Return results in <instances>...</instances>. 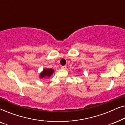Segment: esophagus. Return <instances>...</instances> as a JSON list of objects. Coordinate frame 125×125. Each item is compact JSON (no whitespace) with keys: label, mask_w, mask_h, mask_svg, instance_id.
Instances as JSON below:
<instances>
[{"label":"esophagus","mask_w":125,"mask_h":125,"mask_svg":"<svg viewBox=\"0 0 125 125\" xmlns=\"http://www.w3.org/2000/svg\"><path fill=\"white\" fill-rule=\"evenodd\" d=\"M61 69H66V65H64L61 66Z\"/></svg>","instance_id":"obj_1"}]
</instances>
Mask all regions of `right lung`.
Segmentation results:
<instances>
[{"label":"right lung","instance_id":"obj_1","mask_svg":"<svg viewBox=\"0 0 125 125\" xmlns=\"http://www.w3.org/2000/svg\"><path fill=\"white\" fill-rule=\"evenodd\" d=\"M53 73V70L52 69H45L40 73V78H42L45 77H50L51 74Z\"/></svg>","mask_w":125,"mask_h":125}]
</instances>
